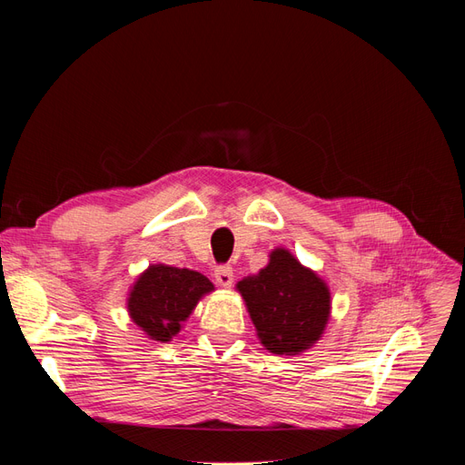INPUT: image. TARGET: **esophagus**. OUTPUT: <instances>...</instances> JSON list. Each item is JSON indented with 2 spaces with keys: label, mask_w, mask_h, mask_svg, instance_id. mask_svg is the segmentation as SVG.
Segmentation results:
<instances>
[{
  "label": "esophagus",
  "mask_w": 465,
  "mask_h": 465,
  "mask_svg": "<svg viewBox=\"0 0 465 465\" xmlns=\"http://www.w3.org/2000/svg\"><path fill=\"white\" fill-rule=\"evenodd\" d=\"M232 279H234V273H232V267L223 263V265H217L215 267V281L221 285V287H231L232 285Z\"/></svg>",
  "instance_id": "1"
}]
</instances>
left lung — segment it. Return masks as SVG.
Listing matches in <instances>:
<instances>
[{
  "label": "left lung",
  "instance_id": "8db88e82",
  "mask_svg": "<svg viewBox=\"0 0 465 465\" xmlns=\"http://www.w3.org/2000/svg\"><path fill=\"white\" fill-rule=\"evenodd\" d=\"M263 347L275 355H299L312 347L330 318V291L291 252L277 248L258 275L238 281Z\"/></svg>",
  "mask_w": 465,
  "mask_h": 465
}]
</instances>
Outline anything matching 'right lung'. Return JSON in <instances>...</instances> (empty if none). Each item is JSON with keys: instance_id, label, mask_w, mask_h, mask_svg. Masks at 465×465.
I'll return each instance as SVG.
<instances>
[{"instance_id": "obj_1", "label": "right lung", "mask_w": 465, "mask_h": 465, "mask_svg": "<svg viewBox=\"0 0 465 465\" xmlns=\"http://www.w3.org/2000/svg\"><path fill=\"white\" fill-rule=\"evenodd\" d=\"M213 291L211 281L192 270L151 265L139 275L128 299L132 320L154 341H171L198 301Z\"/></svg>"}]
</instances>
